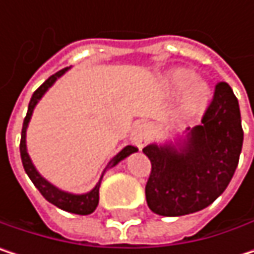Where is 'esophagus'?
<instances>
[{
  "label": "esophagus",
  "instance_id": "esophagus-1",
  "mask_svg": "<svg viewBox=\"0 0 254 254\" xmlns=\"http://www.w3.org/2000/svg\"><path fill=\"white\" fill-rule=\"evenodd\" d=\"M130 138H132V142H133L135 145H138V147L145 145V144L148 142V139H150L148 127H147L145 124H139V125H136V127H133V130H132Z\"/></svg>",
  "mask_w": 254,
  "mask_h": 254
}]
</instances>
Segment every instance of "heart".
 <instances>
[{
  "mask_svg": "<svg viewBox=\"0 0 254 254\" xmlns=\"http://www.w3.org/2000/svg\"><path fill=\"white\" fill-rule=\"evenodd\" d=\"M166 85L172 94L185 91L181 112L185 116H194L200 113L209 101V88L206 83L195 80V75L185 69H177L166 77Z\"/></svg>",
  "mask_w": 254,
  "mask_h": 254,
  "instance_id": "b5f03b06",
  "label": "heart"
}]
</instances>
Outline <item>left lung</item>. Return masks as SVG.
Returning <instances> with one entry per match:
<instances>
[{
  "instance_id": "1",
  "label": "left lung",
  "mask_w": 254,
  "mask_h": 254,
  "mask_svg": "<svg viewBox=\"0 0 254 254\" xmlns=\"http://www.w3.org/2000/svg\"><path fill=\"white\" fill-rule=\"evenodd\" d=\"M243 147L238 100L227 82H218L201 125L192 127L184 147L147 145L151 162L145 184L148 207L162 216H182L212 204L228 187Z\"/></svg>"
}]
</instances>
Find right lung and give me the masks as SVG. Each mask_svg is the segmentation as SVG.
<instances>
[{
  "instance_id": "right-lung-1",
  "label": "right lung",
  "mask_w": 254,
  "mask_h": 254,
  "mask_svg": "<svg viewBox=\"0 0 254 254\" xmlns=\"http://www.w3.org/2000/svg\"><path fill=\"white\" fill-rule=\"evenodd\" d=\"M67 69H69V67H64V69H62V70H59L57 73H54L53 76L48 77V79H47V80L33 92V95H32V98H30V101H29L27 113H26V118L25 121H23V127H22L20 157H22V163H23V168H25L27 177L30 178V181L33 182V185L39 190V192L44 195V198H45L47 201H50L51 204L57 206L59 209L66 210V212H70V213H76V215H89V213H92V212L95 210V207L98 206V188H100L101 179H100V182L95 185V188L91 190V191L86 192V194L77 195V194L64 192V191H62V190L56 188L54 185H51L48 181H45L44 178L36 172V169L33 168V165H32V162H30V159H29V154H27V151H26V127H27V124H29V121H30L33 107L36 106L38 100L45 94V91L57 80V77L62 76ZM133 151H138V148L133 147V145H127V147H125L119 154H116V156L109 162V165H107L106 169L116 166L122 159H125L127 156H129V154L133 153ZM106 169H104V172H106Z\"/></svg>"
}]
</instances>
